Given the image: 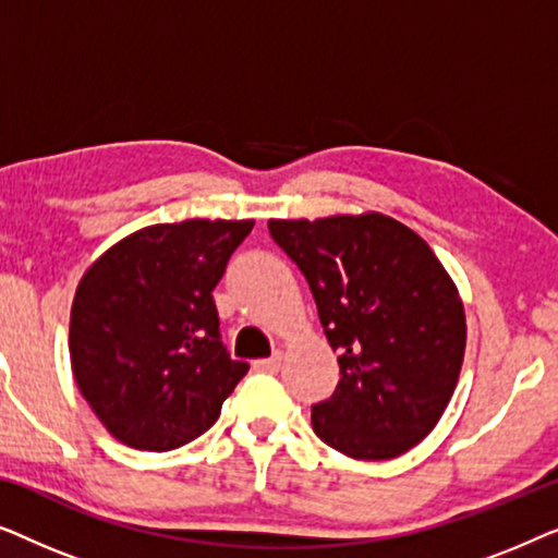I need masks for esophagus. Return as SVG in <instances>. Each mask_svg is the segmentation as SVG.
Returning <instances> with one entry per match:
<instances>
[{
    "instance_id": "1",
    "label": "esophagus",
    "mask_w": 558,
    "mask_h": 558,
    "mask_svg": "<svg viewBox=\"0 0 558 558\" xmlns=\"http://www.w3.org/2000/svg\"><path fill=\"white\" fill-rule=\"evenodd\" d=\"M256 371H264V373H277L281 368V355H271V357H262V361L254 363Z\"/></svg>"
}]
</instances>
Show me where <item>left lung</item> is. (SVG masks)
<instances>
[{
	"instance_id": "8db88e82",
	"label": "left lung",
	"mask_w": 558,
	"mask_h": 558,
	"mask_svg": "<svg viewBox=\"0 0 558 558\" xmlns=\"http://www.w3.org/2000/svg\"><path fill=\"white\" fill-rule=\"evenodd\" d=\"M338 350L340 384L312 407V429L353 460H391L445 414L468 323L457 284L422 235L384 213L271 218Z\"/></svg>"
}]
</instances>
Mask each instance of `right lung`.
I'll use <instances>...</instances> for the list:
<instances>
[{
  "label": "right lung",
  "mask_w": 558,
  "mask_h": 558,
  "mask_svg": "<svg viewBox=\"0 0 558 558\" xmlns=\"http://www.w3.org/2000/svg\"><path fill=\"white\" fill-rule=\"evenodd\" d=\"M254 220L190 218L129 233L83 274L71 365L111 437L167 452L208 432L248 363L226 353L213 289Z\"/></svg>",
  "instance_id": "add662e5"
}]
</instances>
